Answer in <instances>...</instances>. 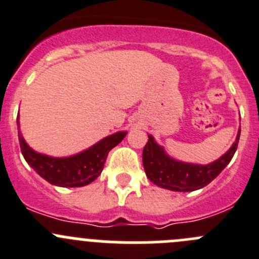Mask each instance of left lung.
<instances>
[{
    "label": "left lung",
    "mask_w": 259,
    "mask_h": 259,
    "mask_svg": "<svg viewBox=\"0 0 259 259\" xmlns=\"http://www.w3.org/2000/svg\"><path fill=\"white\" fill-rule=\"evenodd\" d=\"M148 143L143 149V166L146 175L153 184L174 192H193L206 187L220 175L229 165L238 148L240 129L238 137L226 153L208 165H194L176 161L166 154L162 147L148 135Z\"/></svg>",
    "instance_id": "left-lung-1"
}]
</instances>
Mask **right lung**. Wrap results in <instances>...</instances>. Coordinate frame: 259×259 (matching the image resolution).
I'll list each match as a JSON object with an SVG mask.
<instances>
[{
  "label": "right lung",
  "instance_id": "add662e5",
  "mask_svg": "<svg viewBox=\"0 0 259 259\" xmlns=\"http://www.w3.org/2000/svg\"><path fill=\"white\" fill-rule=\"evenodd\" d=\"M18 133L21 153L28 165L34 168L35 172L50 184L64 188L84 187L96 180L102 172L108 152L117 146L126 135V132L115 133L87 151L75 156L57 158L33 151L21 137L19 126Z\"/></svg>",
  "mask_w": 259,
  "mask_h": 259
}]
</instances>
